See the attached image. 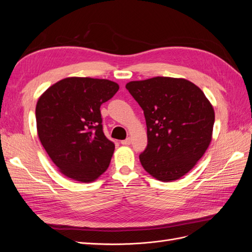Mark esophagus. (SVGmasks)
Here are the masks:
<instances>
[{
    "label": "esophagus",
    "mask_w": 252,
    "mask_h": 252,
    "mask_svg": "<svg viewBox=\"0 0 252 252\" xmlns=\"http://www.w3.org/2000/svg\"><path fill=\"white\" fill-rule=\"evenodd\" d=\"M130 143H131V140H130V138H127L126 140L121 141V144H122V145H130Z\"/></svg>",
    "instance_id": "obj_1"
}]
</instances>
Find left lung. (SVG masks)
Segmentation results:
<instances>
[{"mask_svg":"<svg viewBox=\"0 0 252 252\" xmlns=\"http://www.w3.org/2000/svg\"><path fill=\"white\" fill-rule=\"evenodd\" d=\"M144 111L146 149L143 168L162 182L181 179L204 156L212 139L215 110L203 91L188 80L156 77L126 84Z\"/></svg>","mask_w":252,"mask_h":252,"instance_id":"left-lung-1","label":"left lung"}]
</instances>
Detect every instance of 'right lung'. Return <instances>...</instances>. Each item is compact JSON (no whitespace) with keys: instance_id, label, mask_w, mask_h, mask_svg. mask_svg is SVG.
Returning <instances> with one entry per match:
<instances>
[{"instance_id":"right-lung-1","label":"right lung","mask_w":252,"mask_h":252,"mask_svg":"<svg viewBox=\"0 0 252 252\" xmlns=\"http://www.w3.org/2000/svg\"><path fill=\"white\" fill-rule=\"evenodd\" d=\"M119 88L109 80L71 77L53 84L37 100L39 139L65 177L89 183L108 168L114 144L103 132L100 107Z\"/></svg>"}]
</instances>
